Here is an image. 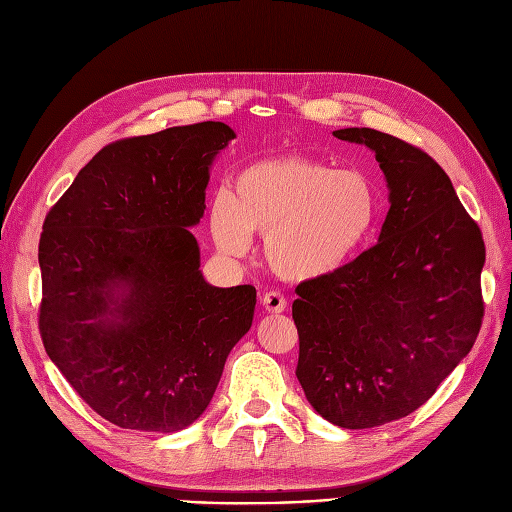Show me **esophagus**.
<instances>
[{"label": "esophagus", "mask_w": 512, "mask_h": 512, "mask_svg": "<svg viewBox=\"0 0 512 512\" xmlns=\"http://www.w3.org/2000/svg\"><path fill=\"white\" fill-rule=\"evenodd\" d=\"M286 305H288V299L284 297L282 292L273 290V292L262 294V307H265L269 314H282L284 309H286Z\"/></svg>", "instance_id": "1"}]
</instances>
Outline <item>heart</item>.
Wrapping results in <instances>:
<instances>
[{
  "label": "heart",
  "instance_id": "obj_1",
  "mask_svg": "<svg viewBox=\"0 0 512 512\" xmlns=\"http://www.w3.org/2000/svg\"><path fill=\"white\" fill-rule=\"evenodd\" d=\"M380 192L365 173L305 156L245 166L232 190L213 196L209 230L226 256L239 258L265 235L269 267L292 282L329 277L374 239Z\"/></svg>",
  "mask_w": 512,
  "mask_h": 512
}]
</instances>
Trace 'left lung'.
I'll return each instance as SVG.
<instances>
[{
	"mask_svg": "<svg viewBox=\"0 0 512 512\" xmlns=\"http://www.w3.org/2000/svg\"><path fill=\"white\" fill-rule=\"evenodd\" d=\"M333 136L376 151L391 209L376 245L294 290L297 378L329 423L369 429L421 408L472 350L485 241L429 153L371 128Z\"/></svg>",
	"mask_w": 512,
	"mask_h": 512,
	"instance_id": "obj_1",
	"label": "left lung"
}]
</instances>
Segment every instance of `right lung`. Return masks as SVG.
<instances>
[{"mask_svg": "<svg viewBox=\"0 0 512 512\" xmlns=\"http://www.w3.org/2000/svg\"><path fill=\"white\" fill-rule=\"evenodd\" d=\"M232 138L220 121L121 138L44 218V350L85 404L121 429L192 425L252 327L256 288L207 284L190 232L205 213L209 166Z\"/></svg>", "mask_w": 512, "mask_h": 512, "instance_id": "obj_1", "label": "right lung"}]
</instances>
